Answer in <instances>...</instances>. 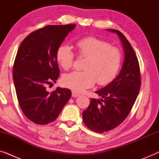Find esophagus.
I'll use <instances>...</instances> for the list:
<instances>
[{
  "mask_svg": "<svg viewBox=\"0 0 159 159\" xmlns=\"http://www.w3.org/2000/svg\"><path fill=\"white\" fill-rule=\"evenodd\" d=\"M78 96H80L79 94H77V93H76L75 92H72V97L73 98H77Z\"/></svg>",
  "mask_w": 159,
  "mask_h": 159,
  "instance_id": "1",
  "label": "esophagus"
}]
</instances>
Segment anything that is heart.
Listing matches in <instances>:
<instances>
[{"label":"heart","mask_w":159,"mask_h":159,"mask_svg":"<svg viewBox=\"0 0 159 159\" xmlns=\"http://www.w3.org/2000/svg\"><path fill=\"white\" fill-rule=\"evenodd\" d=\"M79 55L86 58L83 71L64 75L62 84L74 92L82 93L92 88L96 81L104 85L114 80L121 63V53L118 48L95 37H85L75 43ZM56 58L62 69L68 70L73 66L75 53L69 45H61L56 51Z\"/></svg>","instance_id":"b5f03b06"}]
</instances>
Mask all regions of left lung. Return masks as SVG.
Here are the masks:
<instances>
[{"label":"left lung","instance_id":"obj_1","mask_svg":"<svg viewBox=\"0 0 159 159\" xmlns=\"http://www.w3.org/2000/svg\"><path fill=\"white\" fill-rule=\"evenodd\" d=\"M115 32L122 43L125 60L120 72L108 85L95 93L101 99L91 98L82 119L89 129L98 133L111 130L122 123L129 114L141 85L140 65L129 41L119 30Z\"/></svg>","mask_w":159,"mask_h":159}]
</instances>
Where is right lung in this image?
<instances>
[{
    "mask_svg": "<svg viewBox=\"0 0 159 159\" xmlns=\"http://www.w3.org/2000/svg\"><path fill=\"white\" fill-rule=\"evenodd\" d=\"M76 25H48L32 32L21 42L13 67L16 96L24 114L37 125H47L58 116L71 92L48 84L59 76L56 51Z\"/></svg>",
    "mask_w": 159,
    "mask_h": 159,
    "instance_id": "obj_1",
    "label": "right lung"
}]
</instances>
